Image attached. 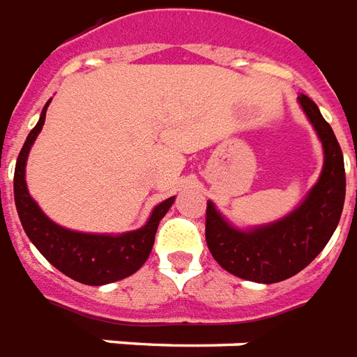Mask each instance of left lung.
Segmentation results:
<instances>
[{"label":"left lung","instance_id":"left-lung-1","mask_svg":"<svg viewBox=\"0 0 357 357\" xmlns=\"http://www.w3.org/2000/svg\"><path fill=\"white\" fill-rule=\"evenodd\" d=\"M324 150V167L303 202L285 217L257 226H236L207 202L205 239L226 272L255 283H278L308 266L331 239L344 207V158L337 137L314 100L296 96Z\"/></svg>","mask_w":357,"mask_h":357}]
</instances>
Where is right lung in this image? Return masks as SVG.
<instances>
[{"label":"right lung","instance_id":"right-lung-1","mask_svg":"<svg viewBox=\"0 0 357 357\" xmlns=\"http://www.w3.org/2000/svg\"><path fill=\"white\" fill-rule=\"evenodd\" d=\"M53 98H49L41 110L40 121L36 123L24 146L18 153L15 167V205L26 236L36 249L62 274L85 283V285H106L129 278L144 262L153 247V238L158 232L160 220L171 205L175 196L167 197L152 209L144 225L137 230L121 234H91L70 230L56 225L47 217L38 202L30 196L26 184V163L33 142L43 129L45 112Z\"/></svg>","mask_w":357,"mask_h":357}]
</instances>
